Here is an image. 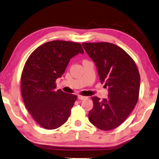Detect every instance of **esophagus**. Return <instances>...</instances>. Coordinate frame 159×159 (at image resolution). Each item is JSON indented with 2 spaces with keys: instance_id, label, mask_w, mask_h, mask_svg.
Instances as JSON below:
<instances>
[{
  "instance_id": "obj_1",
  "label": "esophagus",
  "mask_w": 159,
  "mask_h": 159,
  "mask_svg": "<svg viewBox=\"0 0 159 159\" xmlns=\"http://www.w3.org/2000/svg\"><path fill=\"white\" fill-rule=\"evenodd\" d=\"M86 97H84V96H82V95H79V96H78V99H79V100H83V99H86Z\"/></svg>"
}]
</instances>
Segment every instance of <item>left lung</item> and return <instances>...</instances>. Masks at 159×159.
Segmentation results:
<instances>
[{"mask_svg":"<svg viewBox=\"0 0 159 159\" xmlns=\"http://www.w3.org/2000/svg\"><path fill=\"white\" fill-rule=\"evenodd\" d=\"M86 53L95 62L101 83L108 87V97H92L93 108L89 120L102 131L122 125L139 97L140 76L132 57L118 46L108 42H84Z\"/></svg>","mask_w":159,"mask_h":159,"instance_id":"left-lung-1","label":"left lung"}]
</instances>
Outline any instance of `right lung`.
I'll use <instances>...</instances> for the list:
<instances>
[{
    "label": "right lung",
    "mask_w": 159,
    "mask_h": 159,
    "mask_svg": "<svg viewBox=\"0 0 159 159\" xmlns=\"http://www.w3.org/2000/svg\"><path fill=\"white\" fill-rule=\"evenodd\" d=\"M84 53L79 43L62 40L39 46L25 63L21 77L23 100L42 127L52 130L67 122L77 96L56 90V79L64 74L72 57Z\"/></svg>",
    "instance_id": "add662e5"
}]
</instances>
